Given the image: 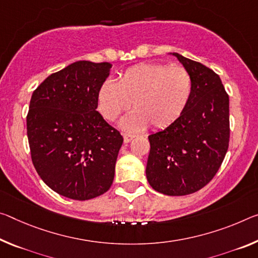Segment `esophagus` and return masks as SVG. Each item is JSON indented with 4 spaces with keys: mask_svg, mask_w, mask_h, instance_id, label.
Segmentation results:
<instances>
[{
    "mask_svg": "<svg viewBox=\"0 0 258 258\" xmlns=\"http://www.w3.org/2000/svg\"><path fill=\"white\" fill-rule=\"evenodd\" d=\"M133 138H134V136H132V134H124V142L125 144H128L130 141H132L133 140Z\"/></svg>",
    "mask_w": 258,
    "mask_h": 258,
    "instance_id": "esophagus-1",
    "label": "esophagus"
}]
</instances>
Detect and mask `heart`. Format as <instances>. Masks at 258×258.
I'll return each mask as SVG.
<instances>
[{
    "mask_svg": "<svg viewBox=\"0 0 258 258\" xmlns=\"http://www.w3.org/2000/svg\"><path fill=\"white\" fill-rule=\"evenodd\" d=\"M191 78L182 67L144 63L130 68L117 84L104 81L97 93V110L108 121H116L132 108L121 127L142 131L169 127L180 118L191 96Z\"/></svg>",
    "mask_w": 258,
    "mask_h": 258,
    "instance_id": "b5f03b06",
    "label": "heart"
}]
</instances>
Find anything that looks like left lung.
<instances>
[{
	"label": "left lung",
	"mask_w": 258,
	"mask_h": 258,
	"mask_svg": "<svg viewBox=\"0 0 258 258\" xmlns=\"http://www.w3.org/2000/svg\"><path fill=\"white\" fill-rule=\"evenodd\" d=\"M191 78V96L179 119L148 137L146 175L159 193L181 196L209 183L230 142V100L219 76L195 60L172 52Z\"/></svg>",
	"instance_id": "1"
}]
</instances>
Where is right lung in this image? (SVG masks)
<instances>
[{
    "mask_svg": "<svg viewBox=\"0 0 258 258\" xmlns=\"http://www.w3.org/2000/svg\"><path fill=\"white\" fill-rule=\"evenodd\" d=\"M111 67L78 60L32 94L26 117L32 162L43 182L65 198L91 200L112 185L124 140L96 111Z\"/></svg>",
    "mask_w": 258,
    "mask_h": 258,
    "instance_id": "obj_1",
    "label": "right lung"
}]
</instances>
